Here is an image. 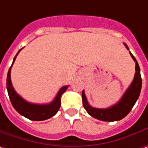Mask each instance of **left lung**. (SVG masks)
Instances as JSON below:
<instances>
[{"label":"left lung","mask_w":148,"mask_h":148,"mask_svg":"<svg viewBox=\"0 0 148 148\" xmlns=\"http://www.w3.org/2000/svg\"><path fill=\"white\" fill-rule=\"evenodd\" d=\"M126 48L129 49L127 45L124 44ZM130 55L133 59V60L136 63L135 70L136 73L134 75V79L132 80V84L126 90L124 94L121 98L119 102L108 108H96L91 107L86 99L84 91L82 92V100H83V105L86 109L88 113L92 116L94 119H99L101 121L105 122H113V121H119L126 117L129 112L132 110V107L134 106L135 103L137 102L138 97L141 93L142 88V78L140 74V68L138 65V63L135 57L132 55L131 52H129Z\"/></svg>","instance_id":"obj_1"}]
</instances>
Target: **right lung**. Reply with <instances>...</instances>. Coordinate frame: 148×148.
<instances>
[{"label": "right lung", "mask_w": 148, "mask_h": 148, "mask_svg": "<svg viewBox=\"0 0 148 148\" xmlns=\"http://www.w3.org/2000/svg\"><path fill=\"white\" fill-rule=\"evenodd\" d=\"M21 49L18 51V53L14 57V60L12 62V64L9 69L8 74H7V79H6V88H7V92L9 94L10 102L12 106L16 109L17 112L21 115L27 119L33 120V121H43L49 119L53 116H55L56 112L59 111L60 105H61V96L63 93L66 91L69 86L62 87L58 92L55 99L51 103L47 104H36V103H31L16 93V90L12 86L11 80H10V70L11 67L16 60V56L20 53Z\"/></svg>", "instance_id": "add662e5"}]
</instances>
